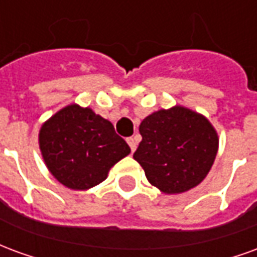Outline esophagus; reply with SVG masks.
Listing matches in <instances>:
<instances>
[{"label": "esophagus", "mask_w": 257, "mask_h": 257, "mask_svg": "<svg viewBox=\"0 0 257 257\" xmlns=\"http://www.w3.org/2000/svg\"><path fill=\"white\" fill-rule=\"evenodd\" d=\"M126 142H128L129 147H131V150H132V153H134V151L136 150V145H138V143H136V139H135V138H128Z\"/></svg>", "instance_id": "1"}]
</instances>
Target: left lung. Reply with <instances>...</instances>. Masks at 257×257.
Listing matches in <instances>:
<instances>
[{"label":"left lung","instance_id":"left-lung-1","mask_svg":"<svg viewBox=\"0 0 257 257\" xmlns=\"http://www.w3.org/2000/svg\"><path fill=\"white\" fill-rule=\"evenodd\" d=\"M142 142L134 158L146 178L165 194L198 186L213 165L219 138L212 123L182 106L158 110L139 126Z\"/></svg>","mask_w":257,"mask_h":257}]
</instances>
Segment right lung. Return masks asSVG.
Segmentation results:
<instances>
[{"label":"right lung","mask_w":257,"mask_h":257,"mask_svg":"<svg viewBox=\"0 0 257 257\" xmlns=\"http://www.w3.org/2000/svg\"><path fill=\"white\" fill-rule=\"evenodd\" d=\"M38 142L49 172L73 190L101 183L110 168L131 153L110 121L78 104L66 106L44 122Z\"/></svg>","instance_id":"obj_1"}]
</instances>
